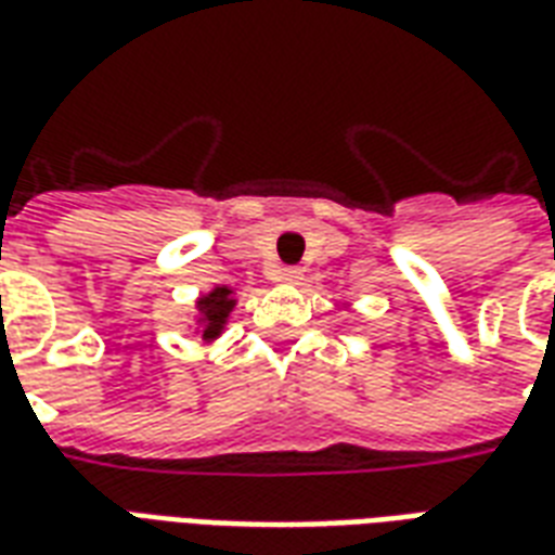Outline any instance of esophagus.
<instances>
[{"label":"esophagus","instance_id":"34e87169","mask_svg":"<svg viewBox=\"0 0 555 555\" xmlns=\"http://www.w3.org/2000/svg\"><path fill=\"white\" fill-rule=\"evenodd\" d=\"M304 278L301 269H295V266H289V269H283L281 272V281L283 283H298Z\"/></svg>","mask_w":555,"mask_h":555}]
</instances>
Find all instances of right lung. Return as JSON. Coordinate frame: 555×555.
I'll use <instances>...</instances> for the list:
<instances>
[{"label": "right lung", "instance_id": "add662e5", "mask_svg": "<svg viewBox=\"0 0 555 555\" xmlns=\"http://www.w3.org/2000/svg\"><path fill=\"white\" fill-rule=\"evenodd\" d=\"M228 295H231L228 289H216V293H210L207 298H202V301H198V307H202V312H204V322H207V327H204V336H214V333L222 327L224 315H228L233 307V301L228 298Z\"/></svg>", "mask_w": 555, "mask_h": 555}]
</instances>
